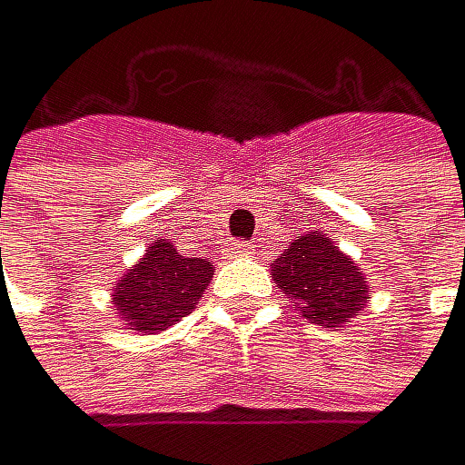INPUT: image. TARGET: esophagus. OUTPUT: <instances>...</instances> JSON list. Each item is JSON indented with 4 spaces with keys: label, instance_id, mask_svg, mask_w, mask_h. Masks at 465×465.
I'll return each instance as SVG.
<instances>
[{
    "label": "esophagus",
    "instance_id": "obj_1",
    "mask_svg": "<svg viewBox=\"0 0 465 465\" xmlns=\"http://www.w3.org/2000/svg\"><path fill=\"white\" fill-rule=\"evenodd\" d=\"M223 252H227L230 259H242V255H250L252 252V244H247V242H230Z\"/></svg>",
    "mask_w": 465,
    "mask_h": 465
}]
</instances>
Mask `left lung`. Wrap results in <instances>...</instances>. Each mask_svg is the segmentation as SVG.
I'll list each match as a JSON object with an SVG mask.
<instances>
[{"instance_id": "obj_1", "label": "left lung", "mask_w": 465, "mask_h": 465, "mask_svg": "<svg viewBox=\"0 0 465 465\" xmlns=\"http://www.w3.org/2000/svg\"><path fill=\"white\" fill-rule=\"evenodd\" d=\"M272 282L302 311L304 319L322 328H345L365 311L371 287L360 264H353L322 230L304 232L279 255Z\"/></svg>"}]
</instances>
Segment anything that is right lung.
<instances>
[{
	"label": "right lung",
	"instance_id": "1",
	"mask_svg": "<svg viewBox=\"0 0 465 465\" xmlns=\"http://www.w3.org/2000/svg\"><path fill=\"white\" fill-rule=\"evenodd\" d=\"M213 272L206 259H186L166 238H154L143 259L117 279L114 313L132 333H161L195 311Z\"/></svg>",
	"mask_w": 465,
	"mask_h": 465
}]
</instances>
